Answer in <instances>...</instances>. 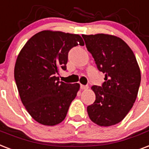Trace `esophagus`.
Segmentation results:
<instances>
[{
	"instance_id": "1",
	"label": "esophagus",
	"mask_w": 149,
	"mask_h": 149,
	"mask_svg": "<svg viewBox=\"0 0 149 149\" xmlns=\"http://www.w3.org/2000/svg\"><path fill=\"white\" fill-rule=\"evenodd\" d=\"M80 88H81V89H82V90H85V89H88V86H87V85H81Z\"/></svg>"
}]
</instances>
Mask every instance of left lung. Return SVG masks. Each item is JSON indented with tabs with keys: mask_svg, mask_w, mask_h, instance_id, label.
<instances>
[{
	"mask_svg": "<svg viewBox=\"0 0 149 149\" xmlns=\"http://www.w3.org/2000/svg\"><path fill=\"white\" fill-rule=\"evenodd\" d=\"M98 69L105 73L102 85L92 86L94 103L87 107L89 118L99 126L109 127L124 120L133 107L141 83V71L132 49L116 36L82 35Z\"/></svg>",
	"mask_w": 149,
	"mask_h": 149,
	"instance_id": "8db88e82",
	"label": "left lung"
}]
</instances>
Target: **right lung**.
Returning <instances> with one entry per match:
<instances>
[{
  "mask_svg": "<svg viewBox=\"0 0 149 149\" xmlns=\"http://www.w3.org/2000/svg\"><path fill=\"white\" fill-rule=\"evenodd\" d=\"M84 46L77 34L44 30L28 40L15 65V79L22 102L36 121L54 126L66 117L80 85L59 81L60 69L66 70L69 50Z\"/></svg>",
  "mask_w": 149,
  "mask_h": 149,
  "instance_id": "1",
  "label": "right lung"
}]
</instances>
